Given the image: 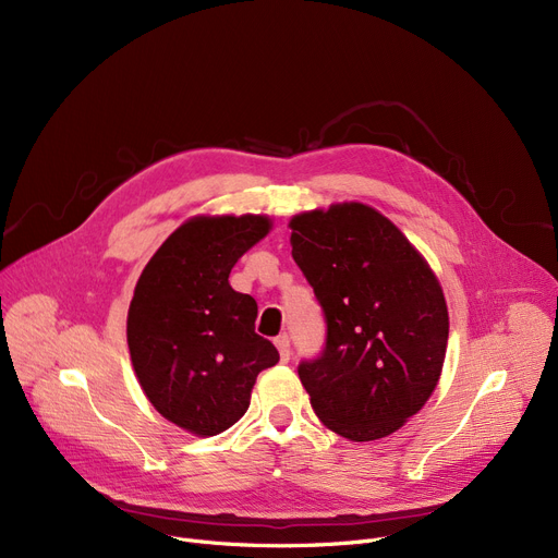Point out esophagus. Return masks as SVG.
I'll return each mask as SVG.
<instances>
[{
  "mask_svg": "<svg viewBox=\"0 0 558 558\" xmlns=\"http://www.w3.org/2000/svg\"><path fill=\"white\" fill-rule=\"evenodd\" d=\"M276 348H278V353H280V360L282 362H289V357H291V343H289V335H278L276 337Z\"/></svg>",
  "mask_w": 558,
  "mask_h": 558,
  "instance_id": "1",
  "label": "esophagus"
}]
</instances>
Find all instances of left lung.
<instances>
[{
	"instance_id": "1",
	"label": "left lung",
	"mask_w": 558,
	"mask_h": 558,
	"mask_svg": "<svg viewBox=\"0 0 558 558\" xmlns=\"http://www.w3.org/2000/svg\"><path fill=\"white\" fill-rule=\"evenodd\" d=\"M291 255L314 289L326 345L299 364L312 409L350 441H375L432 396L448 307L421 253L362 203L291 219Z\"/></svg>"
}]
</instances>
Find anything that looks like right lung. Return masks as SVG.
I'll use <instances>...</instances> for the list:
<instances>
[{
  "mask_svg": "<svg viewBox=\"0 0 558 558\" xmlns=\"http://www.w3.org/2000/svg\"><path fill=\"white\" fill-rule=\"evenodd\" d=\"M269 226L255 215L190 219L137 280L126 320L133 368L158 412L192 434L215 436L238 423L259 371L280 360L255 332V299L228 282Z\"/></svg>",
  "mask_w": 558,
  "mask_h": 558,
  "instance_id": "obj_1",
  "label": "right lung"
}]
</instances>
